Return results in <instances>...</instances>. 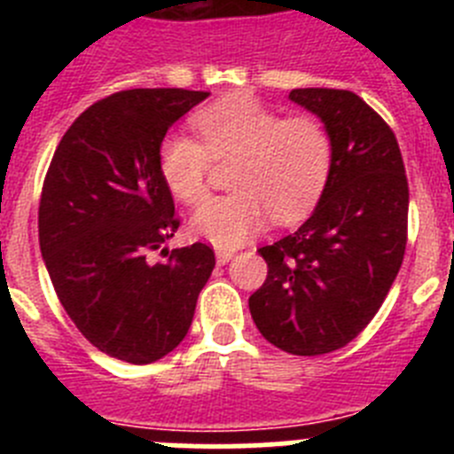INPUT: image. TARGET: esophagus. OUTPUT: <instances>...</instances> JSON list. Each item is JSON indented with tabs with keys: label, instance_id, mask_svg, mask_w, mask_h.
<instances>
[{
	"label": "esophagus",
	"instance_id": "1",
	"mask_svg": "<svg viewBox=\"0 0 454 454\" xmlns=\"http://www.w3.org/2000/svg\"><path fill=\"white\" fill-rule=\"evenodd\" d=\"M234 256V250H224V247H220L218 252H215V259H218V263H227Z\"/></svg>",
	"mask_w": 454,
	"mask_h": 454
}]
</instances>
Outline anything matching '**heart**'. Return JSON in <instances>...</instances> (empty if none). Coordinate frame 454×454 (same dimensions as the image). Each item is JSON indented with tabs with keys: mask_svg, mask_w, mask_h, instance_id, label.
<instances>
[{
	"mask_svg": "<svg viewBox=\"0 0 454 454\" xmlns=\"http://www.w3.org/2000/svg\"><path fill=\"white\" fill-rule=\"evenodd\" d=\"M198 138L170 134L159 170L175 198L204 202L214 161H236L234 195L215 198L192 215V231L218 247H236L263 227L302 220L323 198L334 163L332 136L314 115L282 118L262 99L234 92L192 118Z\"/></svg>",
	"mask_w": 454,
	"mask_h": 454,
	"instance_id": "b5f03b06",
	"label": "heart"
}]
</instances>
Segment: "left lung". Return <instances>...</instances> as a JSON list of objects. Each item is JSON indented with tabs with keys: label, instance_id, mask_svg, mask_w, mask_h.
Wrapping results in <instances>:
<instances>
[{
	"label": "left lung",
	"instance_id": "obj_1",
	"mask_svg": "<svg viewBox=\"0 0 454 454\" xmlns=\"http://www.w3.org/2000/svg\"><path fill=\"white\" fill-rule=\"evenodd\" d=\"M288 98L323 120L334 163L311 218L259 247L268 277L250 314L272 346L314 356L348 346L382 307L407 247L409 184L395 134L359 95L295 88Z\"/></svg>",
	"mask_w": 454,
	"mask_h": 454
}]
</instances>
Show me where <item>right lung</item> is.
<instances>
[{
	"instance_id": "add662e5",
	"label": "right lung",
	"mask_w": 454,
	"mask_h": 454,
	"mask_svg": "<svg viewBox=\"0 0 454 454\" xmlns=\"http://www.w3.org/2000/svg\"><path fill=\"white\" fill-rule=\"evenodd\" d=\"M207 98L134 88L99 99L66 131L43 182L38 239L56 295L92 346L120 362L175 350L215 266L207 243L150 263L179 227L159 170L161 140Z\"/></svg>"
}]
</instances>
